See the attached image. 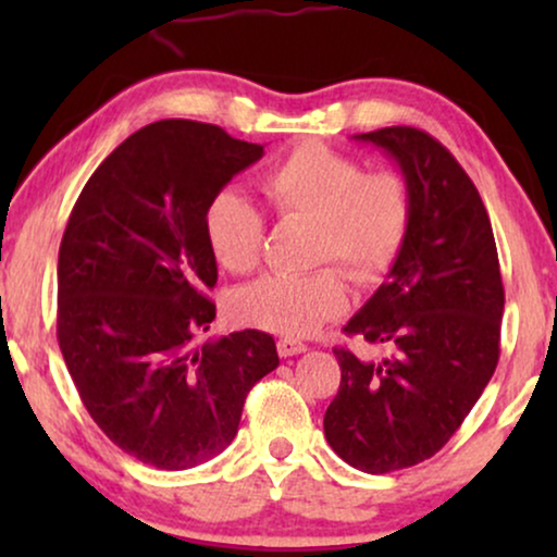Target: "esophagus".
<instances>
[{
    "instance_id": "esophagus-1",
    "label": "esophagus",
    "mask_w": 557,
    "mask_h": 557,
    "mask_svg": "<svg viewBox=\"0 0 557 557\" xmlns=\"http://www.w3.org/2000/svg\"><path fill=\"white\" fill-rule=\"evenodd\" d=\"M276 347H278L281 357H294V355L307 352V345H304V342H299V339H292V337H281Z\"/></svg>"
}]
</instances>
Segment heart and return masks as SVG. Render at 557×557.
<instances>
[{
    "label": "heart",
    "instance_id": "heart-1",
    "mask_svg": "<svg viewBox=\"0 0 557 557\" xmlns=\"http://www.w3.org/2000/svg\"><path fill=\"white\" fill-rule=\"evenodd\" d=\"M265 202L278 220L311 223V263L339 261L360 284H375L398 258L410 225V193L395 172H368L357 159L307 141L263 174ZM205 243L231 273H250L261 261V212L235 189L205 208ZM349 286L337 269L307 276H265L235 299L243 322L258 330L307 337L347 309Z\"/></svg>",
    "mask_w": 557,
    "mask_h": 557
}]
</instances>
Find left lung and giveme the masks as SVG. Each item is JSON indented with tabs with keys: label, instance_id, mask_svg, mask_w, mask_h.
<instances>
[{
	"label": "left lung",
	"instance_id": "8db88e82",
	"mask_svg": "<svg viewBox=\"0 0 557 557\" xmlns=\"http://www.w3.org/2000/svg\"><path fill=\"white\" fill-rule=\"evenodd\" d=\"M355 139L400 166L410 225L387 278L345 326L391 355L334 349L342 380L324 436L349 467L387 474L431 459L484 393L499 360L505 288L482 197L444 144L410 126Z\"/></svg>",
	"mask_w": 557,
	"mask_h": 557
}]
</instances>
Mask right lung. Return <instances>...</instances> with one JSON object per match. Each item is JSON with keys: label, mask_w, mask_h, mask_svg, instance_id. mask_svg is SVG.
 Segmentation results:
<instances>
[{"label": "right lung", "mask_w": 557, "mask_h": 557, "mask_svg": "<svg viewBox=\"0 0 557 557\" xmlns=\"http://www.w3.org/2000/svg\"><path fill=\"white\" fill-rule=\"evenodd\" d=\"M261 144L187 119L149 124L90 174L58 256V342L83 406L149 467L182 471L238 433L243 403L278 368L258 330L197 342L215 319L208 202Z\"/></svg>", "instance_id": "obj_1"}]
</instances>
